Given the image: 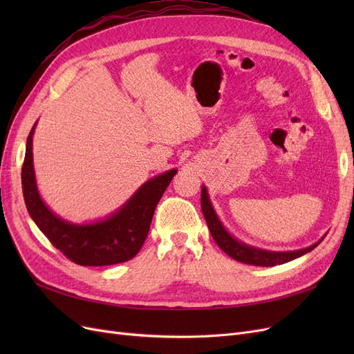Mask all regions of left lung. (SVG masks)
Here are the masks:
<instances>
[{
  "label": "left lung",
  "instance_id": "left-lung-1",
  "mask_svg": "<svg viewBox=\"0 0 354 354\" xmlns=\"http://www.w3.org/2000/svg\"><path fill=\"white\" fill-rule=\"evenodd\" d=\"M201 207L203 217L208 224V229L211 232V236L214 241L217 242L220 248L226 252L233 260L245 263V264H252V266H261V267H272L277 264H283L288 261H292L298 257H301L310 251H313L316 246L324 241L326 234H324L317 242L313 245L307 246V248L295 250V251H270V250H263L259 246H252L234 238L233 234L226 229L220 217L217 216L216 209H214L212 202L209 199L208 189L205 185H202L201 189Z\"/></svg>",
  "mask_w": 354,
  "mask_h": 354
}]
</instances>
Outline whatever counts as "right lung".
I'll return each instance as SVG.
<instances>
[{"instance_id": "add662e5", "label": "right lung", "mask_w": 354, "mask_h": 354, "mask_svg": "<svg viewBox=\"0 0 354 354\" xmlns=\"http://www.w3.org/2000/svg\"><path fill=\"white\" fill-rule=\"evenodd\" d=\"M35 127L37 122L28 136L22 167L24 198L30 218L62 254L80 266H111L131 260L140 251L158 202L177 169L171 168L145 181L108 217L72 223L53 212L39 195L32 153Z\"/></svg>"}]
</instances>
